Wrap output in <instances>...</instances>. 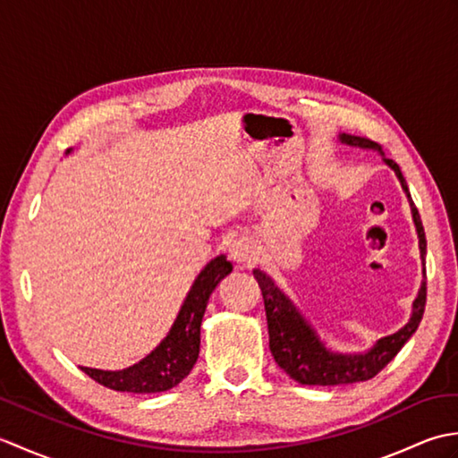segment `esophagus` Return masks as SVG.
I'll list each match as a JSON object with an SVG mask.
<instances>
[{
	"label": "esophagus",
	"instance_id": "34e87169",
	"mask_svg": "<svg viewBox=\"0 0 458 458\" xmlns=\"http://www.w3.org/2000/svg\"><path fill=\"white\" fill-rule=\"evenodd\" d=\"M254 254H256L254 242L246 236H240L230 244V258L238 261V264H248V261H251V258H254Z\"/></svg>",
	"mask_w": 458,
	"mask_h": 458
}]
</instances>
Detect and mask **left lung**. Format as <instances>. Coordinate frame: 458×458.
<instances>
[{"label": "left lung", "mask_w": 458, "mask_h": 458, "mask_svg": "<svg viewBox=\"0 0 458 458\" xmlns=\"http://www.w3.org/2000/svg\"><path fill=\"white\" fill-rule=\"evenodd\" d=\"M340 140L350 145H358V148L379 149L376 141L362 138V135L343 133L340 135ZM384 161L395 171V174L402 181L403 191L407 192V197H410L407 182L403 179L400 167H397V163L394 159H384ZM411 210H413L417 234H420L421 259L425 264V248H427L425 230L413 200H411ZM254 277L258 279L261 297H264L271 354H274L276 362L279 364L281 369H284V372H287L291 377L297 379L299 384H305V386H343V384H356V382L372 379L377 372H382V369L392 362L395 354L402 350V346L411 338V335L415 333L417 327H420L425 313L427 284L423 281L420 295H417L413 303V315L410 318V323H407L402 330H397V333L392 336L377 340V344L366 354H356V356L335 354L323 346L318 336L313 333V328L305 323L303 317L297 313V309L291 305V301L281 293L274 281H271L264 271L254 269Z\"/></svg>", "instance_id": "obj_1"}]
</instances>
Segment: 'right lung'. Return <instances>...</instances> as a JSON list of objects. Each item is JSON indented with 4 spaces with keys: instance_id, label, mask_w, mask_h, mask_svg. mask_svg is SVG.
Wrapping results in <instances>:
<instances>
[{
    "instance_id": "1",
    "label": "right lung",
    "mask_w": 458,
    "mask_h": 458,
    "mask_svg": "<svg viewBox=\"0 0 458 458\" xmlns=\"http://www.w3.org/2000/svg\"><path fill=\"white\" fill-rule=\"evenodd\" d=\"M230 271L232 264L224 256L214 258L200 271L187 299H184L171 333L140 364L120 369V372H104V369L82 366V372L89 374L94 382L115 392L157 394L181 384L199 358L200 323L208 297L214 287L220 284V279L226 277Z\"/></svg>"
}]
</instances>
